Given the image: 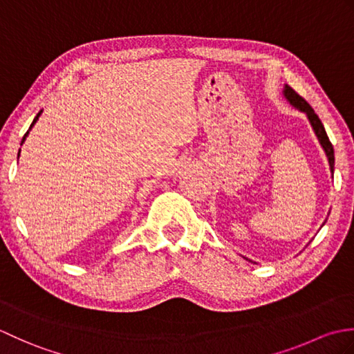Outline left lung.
<instances>
[{
    "instance_id": "left-lung-1",
    "label": "left lung",
    "mask_w": 354,
    "mask_h": 354,
    "mask_svg": "<svg viewBox=\"0 0 354 354\" xmlns=\"http://www.w3.org/2000/svg\"><path fill=\"white\" fill-rule=\"evenodd\" d=\"M283 94L286 97V100H288L293 108H297L298 111L304 112V114L307 115V118H309V122L312 124V129H313L315 135H317V137H318L319 145L322 146V149H324L326 156H327V160H328V165H330V171H332V175H333V171H335V150H333L332 142H330V140L327 137V132L324 129V124L321 123L319 117L315 114V111L312 109L310 104L307 103L301 95L293 91L290 86L286 85Z\"/></svg>"
}]
</instances>
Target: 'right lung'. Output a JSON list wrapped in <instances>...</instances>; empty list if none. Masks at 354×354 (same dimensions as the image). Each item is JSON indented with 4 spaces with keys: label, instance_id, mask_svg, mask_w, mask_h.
Here are the masks:
<instances>
[{
    "label": "right lung",
    "instance_id": "add662e5",
    "mask_svg": "<svg viewBox=\"0 0 354 354\" xmlns=\"http://www.w3.org/2000/svg\"><path fill=\"white\" fill-rule=\"evenodd\" d=\"M42 114V111H39V112H37V115L35 117V120H33V123L32 124H30V127H28V131L26 132V135H24V138H22V141H21V146H22V142H24L26 141V137H27V135H28V132H30V129H32V127L35 126V123L37 122V118H39V115ZM19 152H21V150H19ZM19 152H18V158H19Z\"/></svg>",
    "mask_w": 354,
    "mask_h": 354
}]
</instances>
